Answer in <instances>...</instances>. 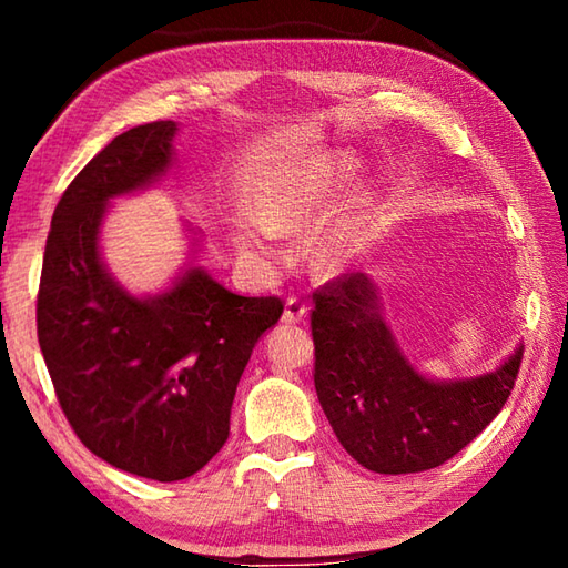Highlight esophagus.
Returning a JSON list of instances; mask_svg holds the SVG:
<instances>
[{
  "instance_id": "obj_1",
  "label": "esophagus",
  "mask_w": 568,
  "mask_h": 568,
  "mask_svg": "<svg viewBox=\"0 0 568 568\" xmlns=\"http://www.w3.org/2000/svg\"><path fill=\"white\" fill-rule=\"evenodd\" d=\"M307 315V305L303 301H297V297H287L285 303V311H283V323H303Z\"/></svg>"
}]
</instances>
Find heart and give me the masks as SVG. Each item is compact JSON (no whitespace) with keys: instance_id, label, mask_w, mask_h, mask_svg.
Returning <instances> with one entry per match:
<instances>
[{"instance_id":"1","label":"heart","mask_w":568,"mask_h":568,"mask_svg":"<svg viewBox=\"0 0 568 568\" xmlns=\"http://www.w3.org/2000/svg\"><path fill=\"white\" fill-rule=\"evenodd\" d=\"M345 162L331 155L307 158L283 170L261 197L255 200V223L237 225L233 245L240 261L257 273H273L281 265V253L273 247V235H291L321 220L333 205L345 175ZM353 257V227L341 223L315 245V267L321 273H341Z\"/></svg>"}]
</instances>
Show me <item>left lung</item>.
<instances>
[{"label":"left lung","instance_id":"obj_1","mask_svg":"<svg viewBox=\"0 0 568 568\" xmlns=\"http://www.w3.org/2000/svg\"><path fill=\"white\" fill-rule=\"evenodd\" d=\"M315 393L341 446L376 474H418L466 448L511 396L524 345L474 378H430L383 318L378 283L343 275L315 293Z\"/></svg>","mask_w":568,"mask_h":568}]
</instances>
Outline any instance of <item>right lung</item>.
<instances>
[{
  "mask_svg": "<svg viewBox=\"0 0 568 568\" xmlns=\"http://www.w3.org/2000/svg\"><path fill=\"white\" fill-rule=\"evenodd\" d=\"M178 122L114 138L64 190L47 237L37 335L77 438L128 474L182 480L230 434V408L255 343L281 321V297L227 291L187 261L160 293H130L102 257L112 200L175 165ZM192 250L197 230L185 225Z\"/></svg>",
  "mask_w": 568,
  "mask_h": 568,
  "instance_id": "add662e5",
  "label": "right lung"
}]
</instances>
